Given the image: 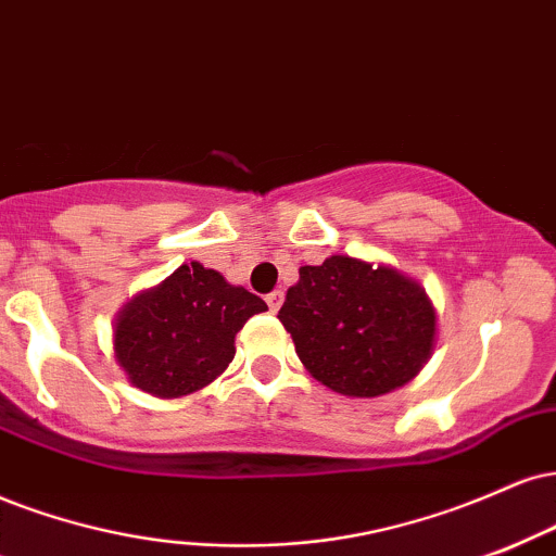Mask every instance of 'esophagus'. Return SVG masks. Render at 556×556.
<instances>
[{"instance_id":"esophagus-1","label":"esophagus","mask_w":556,"mask_h":556,"mask_svg":"<svg viewBox=\"0 0 556 556\" xmlns=\"http://www.w3.org/2000/svg\"><path fill=\"white\" fill-rule=\"evenodd\" d=\"M282 303H285V292L282 290H274V292H269V295H266V305H269L271 313H277L279 307H282Z\"/></svg>"}]
</instances>
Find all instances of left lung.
I'll list each match as a JSON object with an SVG mask.
<instances>
[{
    "label": "left lung",
    "instance_id": "obj_1",
    "mask_svg": "<svg viewBox=\"0 0 556 556\" xmlns=\"http://www.w3.org/2000/svg\"><path fill=\"white\" fill-rule=\"evenodd\" d=\"M279 320L305 370L344 396H383L409 383L434 344V311L422 287L350 256L300 266Z\"/></svg>",
    "mask_w": 556,
    "mask_h": 556
}]
</instances>
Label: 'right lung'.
<instances>
[{"label": "right lung", "instance_id": "add662e5", "mask_svg": "<svg viewBox=\"0 0 556 556\" xmlns=\"http://www.w3.org/2000/svg\"><path fill=\"white\" fill-rule=\"evenodd\" d=\"M266 303L193 261L118 316L113 350L137 388L178 399L212 383L236 357V333Z\"/></svg>", "mask_w": 556, "mask_h": 556}]
</instances>
